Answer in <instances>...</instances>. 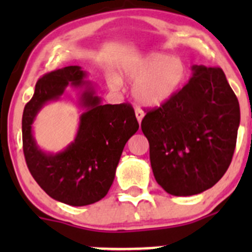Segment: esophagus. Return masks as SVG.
Returning a JSON list of instances; mask_svg holds the SVG:
<instances>
[{"label":"esophagus","mask_w":252,"mask_h":252,"mask_svg":"<svg viewBox=\"0 0 252 252\" xmlns=\"http://www.w3.org/2000/svg\"><path fill=\"white\" fill-rule=\"evenodd\" d=\"M135 116H136V119H138L139 124L141 123L142 118H144V112H142L141 110H139V108H136L135 110Z\"/></svg>","instance_id":"esophagus-1"}]
</instances>
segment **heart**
Here are the masks:
<instances>
[{"mask_svg":"<svg viewBox=\"0 0 252 252\" xmlns=\"http://www.w3.org/2000/svg\"><path fill=\"white\" fill-rule=\"evenodd\" d=\"M187 65L167 53L149 52L130 58L122 67V75L133 81V97L144 108H158L172 100L187 80ZM112 89L121 86V79L112 77Z\"/></svg>","mask_w":252,"mask_h":252,"instance_id":"heart-1","label":"heart"}]
</instances>
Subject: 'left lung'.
I'll list each match as a JSON object with an SVG mask.
<instances>
[{
	"instance_id": "left-lung-1",
	"label": "left lung",
	"mask_w": 252,
	"mask_h": 252,
	"mask_svg": "<svg viewBox=\"0 0 252 252\" xmlns=\"http://www.w3.org/2000/svg\"><path fill=\"white\" fill-rule=\"evenodd\" d=\"M189 83L147 112L141 130L156 182L174 196L212 188L232 162L240 107L220 68L192 65Z\"/></svg>"
}]
</instances>
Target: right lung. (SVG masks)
<instances>
[{"label":"right lung","mask_w":252,"mask_h":252,"mask_svg":"<svg viewBox=\"0 0 252 252\" xmlns=\"http://www.w3.org/2000/svg\"><path fill=\"white\" fill-rule=\"evenodd\" d=\"M86 75L79 65L44 75L22 119L23 151L32 178L48 196L70 206L95 204L106 196L124 146L139 129L133 107L102 105ZM68 86L78 90V105L83 110L77 135L62 152H44L34 140L32 126L42 107L60 99Z\"/></svg>","instance_id":"obj_1"}]
</instances>
